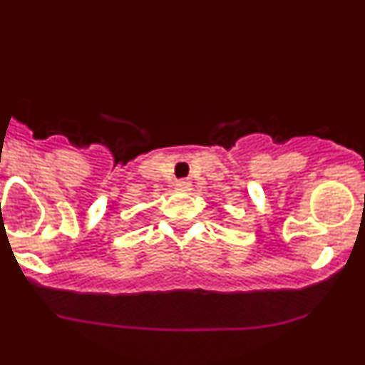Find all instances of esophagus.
<instances>
[{"label":"esophagus","instance_id":"34e87169","mask_svg":"<svg viewBox=\"0 0 365 365\" xmlns=\"http://www.w3.org/2000/svg\"><path fill=\"white\" fill-rule=\"evenodd\" d=\"M177 190H180V192H188L192 188V183L188 182V180H178L177 182Z\"/></svg>","mask_w":365,"mask_h":365}]
</instances>
